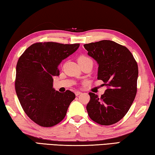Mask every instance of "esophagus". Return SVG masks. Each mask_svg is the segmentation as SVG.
Segmentation results:
<instances>
[{"label":"esophagus","mask_w":155,"mask_h":155,"mask_svg":"<svg viewBox=\"0 0 155 155\" xmlns=\"http://www.w3.org/2000/svg\"><path fill=\"white\" fill-rule=\"evenodd\" d=\"M75 93L76 96H78V95H80V94H82V92H80V91H75Z\"/></svg>","instance_id":"1"}]
</instances>
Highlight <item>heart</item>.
Here are the masks:
<instances>
[{"mask_svg":"<svg viewBox=\"0 0 155 155\" xmlns=\"http://www.w3.org/2000/svg\"><path fill=\"white\" fill-rule=\"evenodd\" d=\"M85 59H88V58L85 57V56H81V57L78 58V60H85Z\"/></svg>","mask_w":155,"mask_h":155,"instance_id":"1","label":"heart"}]
</instances>
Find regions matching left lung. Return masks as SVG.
<instances>
[{"label":"left lung","mask_w":155,"mask_h":155,"mask_svg":"<svg viewBox=\"0 0 155 155\" xmlns=\"http://www.w3.org/2000/svg\"><path fill=\"white\" fill-rule=\"evenodd\" d=\"M84 47L99 65L97 79L107 86L101 97L88 93L91 100L87 106L88 114L96 123L112 125L125 116L135 100L137 64L127 48L111 40H101Z\"/></svg>","instance_id":"1"}]
</instances>
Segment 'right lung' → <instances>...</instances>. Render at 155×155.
<instances>
[{
  "instance_id": "add662e5",
  "label": "right lung",
  "mask_w": 155,
  "mask_h": 155,
  "mask_svg": "<svg viewBox=\"0 0 155 155\" xmlns=\"http://www.w3.org/2000/svg\"><path fill=\"white\" fill-rule=\"evenodd\" d=\"M79 47L80 44L35 43L18 61L15 81L18 98L27 115L40 126L51 127L60 123L75 98L71 91L64 93L55 91L53 77L60 75L58 66Z\"/></svg>"
}]
</instances>
